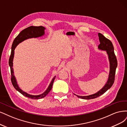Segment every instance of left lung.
<instances>
[{"label": "left lung", "mask_w": 127, "mask_h": 127, "mask_svg": "<svg viewBox=\"0 0 127 127\" xmlns=\"http://www.w3.org/2000/svg\"><path fill=\"white\" fill-rule=\"evenodd\" d=\"M99 41L100 44L98 46V49L101 51H105L107 53L108 56V59L110 64V72L109 74V77L107 83L100 90L96 93L87 96H80L74 95L82 99L89 100L99 97V96L103 95L108 90L112 87L114 81V77H115L116 70L117 67V60L116 56L114 54V47L112 42L109 39L105 38V37L101 33L98 34Z\"/></svg>", "instance_id": "obj_1"}]
</instances>
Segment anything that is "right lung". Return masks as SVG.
<instances>
[{
    "label": "right lung",
    "mask_w": 127,
    "mask_h": 127,
    "mask_svg": "<svg viewBox=\"0 0 127 127\" xmlns=\"http://www.w3.org/2000/svg\"><path fill=\"white\" fill-rule=\"evenodd\" d=\"M46 28L43 26H32L30 27H28L25 29L23 30L16 37L14 40V42L12 44L11 47V54L9 60V65L10 67V72H11V83L13 84L14 87L16 90L18 91L19 92L23 95L24 96H26L28 98H30L32 99H42V98L44 97L47 94L50 92L51 89L52 88V86L56 76H55L52 79L50 84H49L47 89L41 95H31L26 93V92L23 91L21 89H20L19 86L17 84V81H16V77L14 75V68H13V59L14 57V53H15V49L18 45L23 42L24 40H26L29 38H37L39 37H41L45 34V30Z\"/></svg>",
    "instance_id": "add662e5"
}]
</instances>
